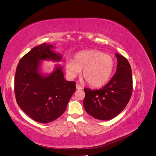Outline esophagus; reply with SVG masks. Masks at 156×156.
<instances>
[{
    "label": "esophagus",
    "instance_id": "34e87169",
    "mask_svg": "<svg viewBox=\"0 0 156 156\" xmlns=\"http://www.w3.org/2000/svg\"><path fill=\"white\" fill-rule=\"evenodd\" d=\"M76 88L77 89V90H81L83 88H82V87L80 85V84H76Z\"/></svg>",
    "mask_w": 156,
    "mask_h": 156
}]
</instances>
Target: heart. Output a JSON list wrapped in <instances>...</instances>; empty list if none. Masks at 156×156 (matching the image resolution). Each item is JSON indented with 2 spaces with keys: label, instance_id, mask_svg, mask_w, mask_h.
<instances>
[{
  "label": "heart",
  "instance_id": "obj_1",
  "mask_svg": "<svg viewBox=\"0 0 156 156\" xmlns=\"http://www.w3.org/2000/svg\"><path fill=\"white\" fill-rule=\"evenodd\" d=\"M68 75L74 78L81 73L90 85L100 87L110 79L115 68V60L110 55L98 50L82 51L75 55L74 59L66 60Z\"/></svg>",
  "mask_w": 156,
  "mask_h": 156
}]
</instances>
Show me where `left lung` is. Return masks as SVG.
<instances>
[{"label": "left lung", "instance_id": "left-lung-1", "mask_svg": "<svg viewBox=\"0 0 156 156\" xmlns=\"http://www.w3.org/2000/svg\"><path fill=\"white\" fill-rule=\"evenodd\" d=\"M116 73L107 84L99 90L84 88V109L90 116L101 120L112 119L124 109L133 90L131 69L127 60L116 53Z\"/></svg>", "mask_w": 156, "mask_h": 156}]
</instances>
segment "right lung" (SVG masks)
I'll use <instances>...</instances> for the list:
<instances>
[{
	"label": "right lung",
	"instance_id": "obj_1",
	"mask_svg": "<svg viewBox=\"0 0 156 156\" xmlns=\"http://www.w3.org/2000/svg\"><path fill=\"white\" fill-rule=\"evenodd\" d=\"M53 45L33 48L19 62L15 75V94L18 105L40 123H49L65 112L75 91V83L66 81L63 68L56 64L49 73L41 72L42 61L60 62L62 56Z\"/></svg>",
	"mask_w": 156,
	"mask_h": 156
}]
</instances>
